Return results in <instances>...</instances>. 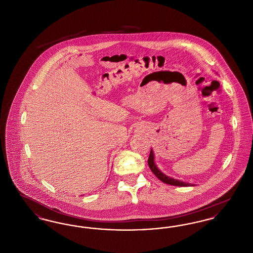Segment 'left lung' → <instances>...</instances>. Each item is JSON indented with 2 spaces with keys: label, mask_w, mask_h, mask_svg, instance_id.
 Instances as JSON below:
<instances>
[{
  "label": "left lung",
  "mask_w": 253,
  "mask_h": 253,
  "mask_svg": "<svg viewBox=\"0 0 253 253\" xmlns=\"http://www.w3.org/2000/svg\"><path fill=\"white\" fill-rule=\"evenodd\" d=\"M148 165L151 169V170L154 172V174L157 176L158 179L169 184V185H173V186H179V187H188V186H194L192 185L190 183H186V182H183V181L176 180L174 178H171V177H169L166 174H164L162 171H160L158 169H157V165L155 163V157H154V153H153V150L151 149V152H150V156L148 158Z\"/></svg>",
  "instance_id": "obj_1"
}]
</instances>
